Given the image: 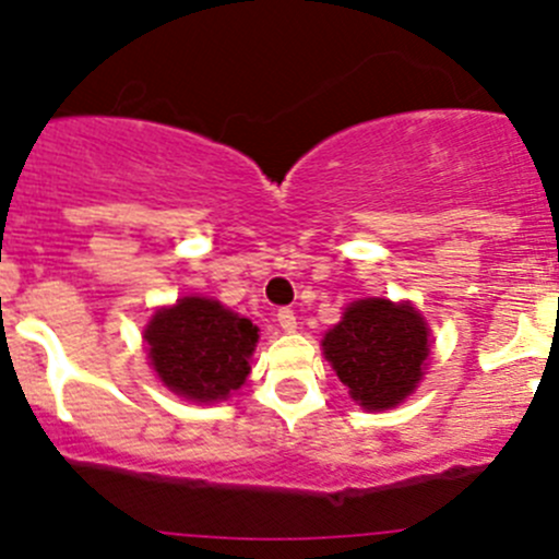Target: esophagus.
I'll return each instance as SVG.
<instances>
[{
	"label": "esophagus",
	"instance_id": "obj_1",
	"mask_svg": "<svg viewBox=\"0 0 559 559\" xmlns=\"http://www.w3.org/2000/svg\"><path fill=\"white\" fill-rule=\"evenodd\" d=\"M278 324H281V330H284V332H295L297 330V316H295V311H292V308H281V311H278Z\"/></svg>",
	"mask_w": 559,
	"mask_h": 559
}]
</instances>
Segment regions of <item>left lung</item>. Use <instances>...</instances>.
<instances>
[{
  "label": "left lung",
  "instance_id": "1",
  "mask_svg": "<svg viewBox=\"0 0 559 559\" xmlns=\"http://www.w3.org/2000/svg\"><path fill=\"white\" fill-rule=\"evenodd\" d=\"M324 354L359 405L392 408L419 384L430 354L427 324L405 302H352L341 324L326 332Z\"/></svg>",
  "mask_w": 559,
  "mask_h": 559
}]
</instances>
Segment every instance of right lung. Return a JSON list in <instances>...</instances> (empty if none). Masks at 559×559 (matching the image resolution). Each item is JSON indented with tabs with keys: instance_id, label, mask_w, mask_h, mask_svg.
Returning a JSON list of instances; mask_svg holds the SVG:
<instances>
[{
	"instance_id": "add662e5",
	"label": "right lung",
	"mask_w": 559,
	"mask_h": 559,
	"mask_svg": "<svg viewBox=\"0 0 559 559\" xmlns=\"http://www.w3.org/2000/svg\"><path fill=\"white\" fill-rule=\"evenodd\" d=\"M259 330L243 316L205 297L162 308L145 330L151 365L175 394L213 403L240 389Z\"/></svg>"
}]
</instances>
